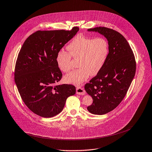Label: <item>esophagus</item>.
Wrapping results in <instances>:
<instances>
[{"label": "esophagus", "mask_w": 152, "mask_h": 152, "mask_svg": "<svg viewBox=\"0 0 152 152\" xmlns=\"http://www.w3.org/2000/svg\"><path fill=\"white\" fill-rule=\"evenodd\" d=\"M76 92L77 94L81 95V96L86 94V91L82 87H77L76 88Z\"/></svg>", "instance_id": "34e87169"}]
</instances>
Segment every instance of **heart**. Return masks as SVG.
<instances>
[{"instance_id":"b5f03b06","label":"heart","mask_w":152,"mask_h":152,"mask_svg":"<svg viewBox=\"0 0 152 152\" xmlns=\"http://www.w3.org/2000/svg\"><path fill=\"white\" fill-rule=\"evenodd\" d=\"M68 52L60 50L56 55L58 67L64 72L72 69V58L78 60V69L64 77L65 82L79 85L91 75H97L105 64L110 52L108 42L104 38H88L78 35L67 47Z\"/></svg>"}]
</instances>
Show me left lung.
Returning a JSON list of instances; mask_svg holds the SVG:
<instances>
[{
  "instance_id": "left-lung-1",
  "label": "left lung",
  "mask_w": 152,
  "mask_h": 152,
  "mask_svg": "<svg viewBox=\"0 0 152 152\" xmlns=\"http://www.w3.org/2000/svg\"><path fill=\"white\" fill-rule=\"evenodd\" d=\"M88 30L103 34L110 47L104 66L85 86L93 100L91 105L87 107L88 111L102 115L115 108L125 97L134 77L136 63L130 45L120 33L104 27Z\"/></svg>"
}]
</instances>
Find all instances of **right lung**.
Here are the masks:
<instances>
[{"instance_id":"right-lung-1","label":"right lung","mask_w":152,"mask_h":152,"mask_svg":"<svg viewBox=\"0 0 152 152\" xmlns=\"http://www.w3.org/2000/svg\"><path fill=\"white\" fill-rule=\"evenodd\" d=\"M79 30H38L25 41L19 52L15 81L26 105L42 118H52L63 109L68 97L75 94L72 85H57L63 74L58 53Z\"/></svg>"}]
</instances>
